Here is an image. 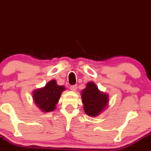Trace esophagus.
I'll return each mask as SVG.
<instances>
[{
    "label": "esophagus",
    "instance_id": "34e87169",
    "mask_svg": "<svg viewBox=\"0 0 151 151\" xmlns=\"http://www.w3.org/2000/svg\"><path fill=\"white\" fill-rule=\"evenodd\" d=\"M70 89H71V91H76L77 89V85H73V86H70Z\"/></svg>",
    "mask_w": 151,
    "mask_h": 151
}]
</instances>
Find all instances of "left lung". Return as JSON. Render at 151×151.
I'll return each mask as SVG.
<instances>
[{"instance_id": "8db88e82", "label": "left lung", "mask_w": 151, "mask_h": 151, "mask_svg": "<svg viewBox=\"0 0 151 151\" xmlns=\"http://www.w3.org/2000/svg\"><path fill=\"white\" fill-rule=\"evenodd\" d=\"M83 109L90 116H96L105 109L108 103V95L100 91L93 82L86 84V88L82 91Z\"/></svg>"}]
</instances>
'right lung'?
Masks as SVG:
<instances>
[{
    "instance_id": "obj_1",
    "label": "right lung",
    "mask_w": 151,
    "mask_h": 151,
    "mask_svg": "<svg viewBox=\"0 0 151 151\" xmlns=\"http://www.w3.org/2000/svg\"><path fill=\"white\" fill-rule=\"evenodd\" d=\"M64 90H65L64 86H58L56 80H53L46 83L43 88L34 91L32 96L35 103L42 111L50 112L56 108Z\"/></svg>"
}]
</instances>
